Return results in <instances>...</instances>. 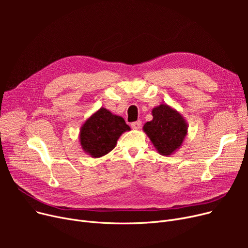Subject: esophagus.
I'll return each instance as SVG.
<instances>
[{
	"instance_id": "34e87169",
	"label": "esophagus",
	"mask_w": 248,
	"mask_h": 248,
	"mask_svg": "<svg viewBox=\"0 0 248 248\" xmlns=\"http://www.w3.org/2000/svg\"><path fill=\"white\" fill-rule=\"evenodd\" d=\"M131 126H132L134 129H139V128L141 126V122L138 121V122L132 123V124H131Z\"/></svg>"
}]
</instances>
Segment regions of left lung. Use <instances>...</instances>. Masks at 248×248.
<instances>
[{
    "instance_id": "8db88e82",
    "label": "left lung",
    "mask_w": 248,
    "mask_h": 248,
    "mask_svg": "<svg viewBox=\"0 0 248 248\" xmlns=\"http://www.w3.org/2000/svg\"><path fill=\"white\" fill-rule=\"evenodd\" d=\"M152 115L153 120L144 124L142 131L160 155H173L183 145L188 134L185 117L166 103L154 108Z\"/></svg>"
}]
</instances>
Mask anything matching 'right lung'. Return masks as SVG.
Listing matches in <instances>:
<instances>
[{
    "label": "right lung",
    "mask_w": 248,
    "mask_h": 248,
    "mask_svg": "<svg viewBox=\"0 0 248 248\" xmlns=\"http://www.w3.org/2000/svg\"><path fill=\"white\" fill-rule=\"evenodd\" d=\"M131 131L122 116L100 108L82 124L79 142L83 152L93 158H100L112 151L120 137Z\"/></svg>",
    "instance_id": "obj_1"
}]
</instances>
